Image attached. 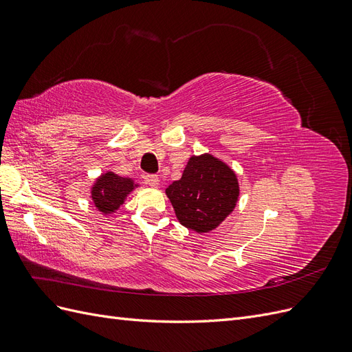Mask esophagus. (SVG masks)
Segmentation results:
<instances>
[{"instance_id": "34e87169", "label": "esophagus", "mask_w": 352, "mask_h": 352, "mask_svg": "<svg viewBox=\"0 0 352 352\" xmlns=\"http://www.w3.org/2000/svg\"><path fill=\"white\" fill-rule=\"evenodd\" d=\"M144 180H145V184L150 185L151 188H157V186L160 185V179H158V176H155V175H146V176L144 177Z\"/></svg>"}]
</instances>
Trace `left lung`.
Returning <instances> with one entry per match:
<instances>
[{"mask_svg":"<svg viewBox=\"0 0 352 352\" xmlns=\"http://www.w3.org/2000/svg\"><path fill=\"white\" fill-rule=\"evenodd\" d=\"M180 225L207 233L236 207L239 184L235 172L211 154L192 155L184 175L166 189Z\"/></svg>","mask_w":352,"mask_h":352,"instance_id":"1","label":"left lung"}]
</instances>
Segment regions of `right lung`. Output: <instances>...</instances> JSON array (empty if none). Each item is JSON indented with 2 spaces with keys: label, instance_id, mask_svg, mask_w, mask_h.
Instances as JSON below:
<instances>
[{
  "label": "right lung",
  "instance_id": "right-lung-1",
  "mask_svg": "<svg viewBox=\"0 0 352 352\" xmlns=\"http://www.w3.org/2000/svg\"><path fill=\"white\" fill-rule=\"evenodd\" d=\"M138 188L131 177H122L113 172L102 173L91 188V199L95 208L109 216L124 204L132 190Z\"/></svg>",
  "mask_w": 352,
  "mask_h": 352
}]
</instances>
